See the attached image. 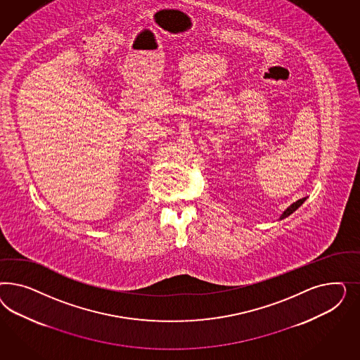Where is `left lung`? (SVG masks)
Listing matches in <instances>:
<instances>
[{
  "label": "left lung",
  "instance_id": "obj_1",
  "mask_svg": "<svg viewBox=\"0 0 360 360\" xmlns=\"http://www.w3.org/2000/svg\"><path fill=\"white\" fill-rule=\"evenodd\" d=\"M306 199H307V196L305 198H302V199H298L297 202L295 203H292L289 207L286 208L285 211H283V214H281V217H280V220H283V219L288 218L289 215H292L293 212H295V210L298 207H301L302 206V203L305 202Z\"/></svg>",
  "mask_w": 360,
  "mask_h": 360
}]
</instances>
